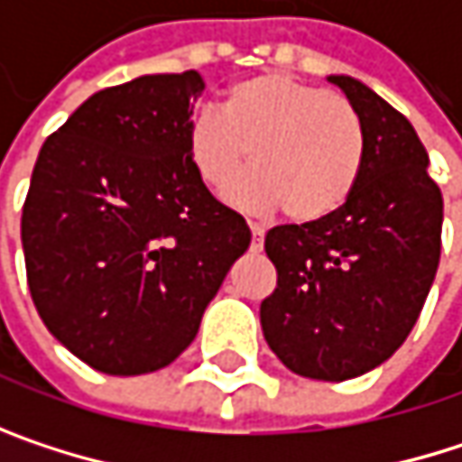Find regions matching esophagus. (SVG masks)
<instances>
[{
    "mask_svg": "<svg viewBox=\"0 0 462 462\" xmlns=\"http://www.w3.org/2000/svg\"><path fill=\"white\" fill-rule=\"evenodd\" d=\"M264 245V230L259 225H251V251H262Z\"/></svg>",
    "mask_w": 462,
    "mask_h": 462,
    "instance_id": "1",
    "label": "esophagus"
}]
</instances>
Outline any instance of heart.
Returning <instances> with one entry per match:
<instances>
[{"label":"heart","mask_w":462,"mask_h":462,"mask_svg":"<svg viewBox=\"0 0 462 462\" xmlns=\"http://www.w3.org/2000/svg\"><path fill=\"white\" fill-rule=\"evenodd\" d=\"M364 125L358 112L334 93L281 71L235 82L219 115L198 112L184 152L198 181L225 195L248 165L232 203L251 214L278 208L297 225H313L339 211L364 168Z\"/></svg>","instance_id":"obj_1"}]
</instances>
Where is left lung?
<instances>
[{
    "label": "left lung",
    "instance_id": "left-lung-1",
    "mask_svg": "<svg viewBox=\"0 0 462 462\" xmlns=\"http://www.w3.org/2000/svg\"><path fill=\"white\" fill-rule=\"evenodd\" d=\"M339 85L364 125V168L347 203L313 225H278V273L262 331L297 374L342 383L388 361L420 319L441 256V189L412 123L353 77Z\"/></svg>",
    "mask_w": 462,
    "mask_h": 462
}]
</instances>
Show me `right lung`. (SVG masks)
Segmentation results:
<instances>
[{"instance_id": "right-lung-1", "label": "right lung", "mask_w": 462, "mask_h": 462, "mask_svg": "<svg viewBox=\"0 0 462 462\" xmlns=\"http://www.w3.org/2000/svg\"><path fill=\"white\" fill-rule=\"evenodd\" d=\"M198 71L93 93L40 149L21 217L26 278L50 334L104 374H146L195 339L243 217L192 173Z\"/></svg>"}]
</instances>
